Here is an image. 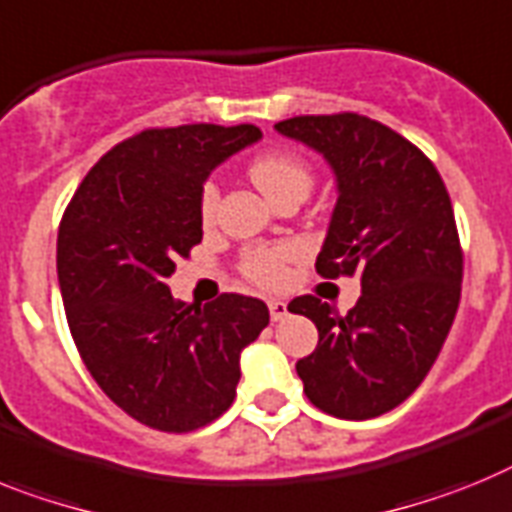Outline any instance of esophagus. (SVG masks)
<instances>
[{
    "label": "esophagus",
    "mask_w": 512,
    "mask_h": 512,
    "mask_svg": "<svg viewBox=\"0 0 512 512\" xmlns=\"http://www.w3.org/2000/svg\"><path fill=\"white\" fill-rule=\"evenodd\" d=\"M268 309H270V319H273V322H281V319L288 317V304H286V301H281V299L268 301Z\"/></svg>",
    "instance_id": "esophagus-1"
}]
</instances>
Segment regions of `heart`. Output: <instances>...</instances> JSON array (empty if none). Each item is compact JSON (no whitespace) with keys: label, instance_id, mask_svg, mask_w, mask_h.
Returning a JSON list of instances; mask_svg holds the SVG:
<instances>
[{"label":"heart","instance_id":"1","mask_svg":"<svg viewBox=\"0 0 512 512\" xmlns=\"http://www.w3.org/2000/svg\"><path fill=\"white\" fill-rule=\"evenodd\" d=\"M250 177L270 203L288 193L306 195L314 182L309 164L286 149H268L257 154L250 162ZM216 208H219V188L213 182H206L198 195L203 224H211ZM296 255H299L296 244L252 247L242 257V273L260 288H281L288 281V262L296 260Z\"/></svg>","mask_w":512,"mask_h":512}]
</instances>
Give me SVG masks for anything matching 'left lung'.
<instances>
[{
    "label": "left lung",
    "instance_id": "8db88e82",
    "mask_svg": "<svg viewBox=\"0 0 512 512\" xmlns=\"http://www.w3.org/2000/svg\"><path fill=\"white\" fill-rule=\"evenodd\" d=\"M275 131L330 162L337 206L317 273L358 275L363 288L345 317L317 296L288 304L319 330L296 373L327 415L379 417L428 376L459 309L464 252L451 198L412 141L366 115H296Z\"/></svg>",
    "mask_w": 512,
    "mask_h": 512
}]
</instances>
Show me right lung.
<instances>
[{"label": "right lung", "mask_w": 512, "mask_h": 512, "mask_svg": "<svg viewBox=\"0 0 512 512\" xmlns=\"http://www.w3.org/2000/svg\"><path fill=\"white\" fill-rule=\"evenodd\" d=\"M257 126L146 128L102 154L79 182L56 242L71 337L105 394L162 433H190L237 397L239 355L270 322L242 293L172 299L177 257L203 239L208 172L260 139Z\"/></svg>", "instance_id": "add662e5"}]
</instances>
